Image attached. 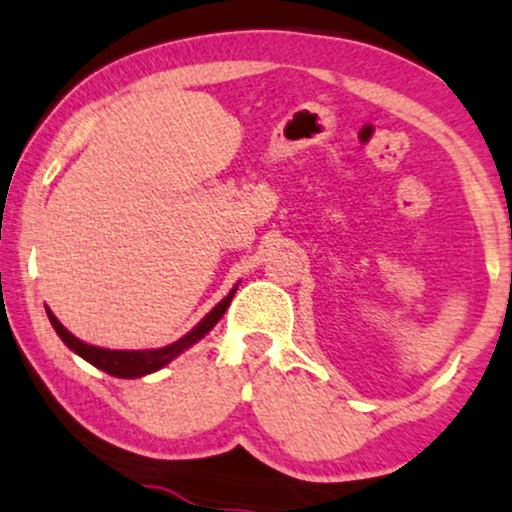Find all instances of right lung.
<instances>
[{
  "mask_svg": "<svg viewBox=\"0 0 512 512\" xmlns=\"http://www.w3.org/2000/svg\"><path fill=\"white\" fill-rule=\"evenodd\" d=\"M235 292H237V287L232 289V292L227 294L225 299L220 301V304L213 308V311L208 313L192 332H187L185 337L178 339V342L170 344V346H163V349H149V351H111V349H102V346L85 344V342H80L78 337H73V334L68 332L66 327L59 323V320H56V315L52 311H47V315H49V323H52L56 334H59L68 349L78 353L80 358H85L87 363H92L94 368L109 372V375H113V377L132 380V377H142V375H149V372L161 370L163 365L173 361L175 356H180V353L187 351L192 344H197L199 339L204 337V334L211 332L213 327H216L218 320L223 318V313L227 311V306H230Z\"/></svg>",
  "mask_w": 512,
  "mask_h": 512,
  "instance_id": "1",
  "label": "right lung"
}]
</instances>
